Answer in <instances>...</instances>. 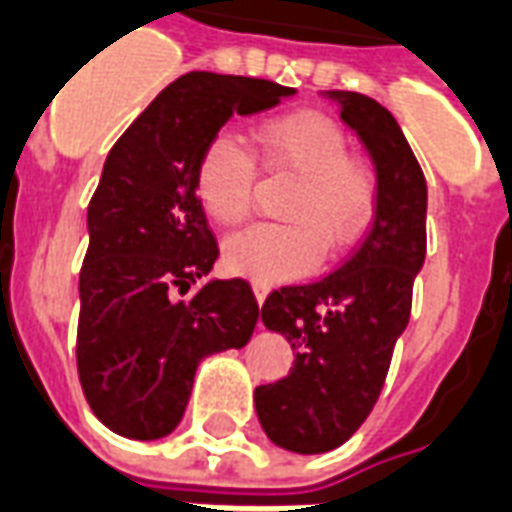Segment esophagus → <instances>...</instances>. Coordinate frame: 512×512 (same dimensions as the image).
<instances>
[{"instance_id": "34e87169", "label": "esophagus", "mask_w": 512, "mask_h": 512, "mask_svg": "<svg viewBox=\"0 0 512 512\" xmlns=\"http://www.w3.org/2000/svg\"><path fill=\"white\" fill-rule=\"evenodd\" d=\"M252 293H255L257 306H263V301L268 298V285H260V282H255V285H252Z\"/></svg>"}]
</instances>
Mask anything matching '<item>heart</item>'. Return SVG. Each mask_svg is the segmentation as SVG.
<instances>
[{
    "label": "heart",
    "mask_w": 512,
    "mask_h": 512,
    "mask_svg": "<svg viewBox=\"0 0 512 512\" xmlns=\"http://www.w3.org/2000/svg\"><path fill=\"white\" fill-rule=\"evenodd\" d=\"M255 146L268 170L295 176L285 225H252L222 244L230 274L279 285L312 274L320 260L344 255L361 241L377 211V173L352 157L344 130L325 113L295 111L255 127ZM255 160L244 143L217 132L195 162V198L217 225L249 214Z\"/></svg>",
    "instance_id": "heart-1"
}]
</instances>
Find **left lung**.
I'll list each match as a JSON object with an SVG mask.
<instances>
[{
	"label": "left lung",
	"instance_id": "8db88e82",
	"mask_svg": "<svg viewBox=\"0 0 512 512\" xmlns=\"http://www.w3.org/2000/svg\"><path fill=\"white\" fill-rule=\"evenodd\" d=\"M377 170V211L352 257L320 282L274 290L260 309L295 352L282 380L255 388L266 437L290 453H328L369 418L410 323L426 260V179L388 108L358 92H325Z\"/></svg>",
	"mask_w": 512,
	"mask_h": 512
}]
</instances>
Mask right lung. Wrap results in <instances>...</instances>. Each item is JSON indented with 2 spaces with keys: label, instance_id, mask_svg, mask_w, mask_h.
<instances>
[{
  "label": "right lung",
  "instance_id": "add662e5",
  "mask_svg": "<svg viewBox=\"0 0 512 512\" xmlns=\"http://www.w3.org/2000/svg\"><path fill=\"white\" fill-rule=\"evenodd\" d=\"M295 89L187 73L162 89L102 165L78 293V377L92 412L130 439H160L187 410L206 355L241 350L257 325L244 279H208L219 257L195 198V162L227 119L268 111Z\"/></svg>",
  "mask_w": 512,
  "mask_h": 512
}]
</instances>
